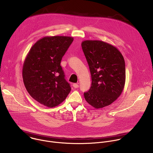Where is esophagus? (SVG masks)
I'll list each match as a JSON object with an SVG mask.
<instances>
[{
    "label": "esophagus",
    "instance_id": "1",
    "mask_svg": "<svg viewBox=\"0 0 153 153\" xmlns=\"http://www.w3.org/2000/svg\"><path fill=\"white\" fill-rule=\"evenodd\" d=\"M73 87H74V88H77L78 87H79V84L78 83H74L73 85Z\"/></svg>",
    "mask_w": 153,
    "mask_h": 153
}]
</instances>
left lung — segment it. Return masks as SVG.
Returning <instances> with one entry per match:
<instances>
[{
    "mask_svg": "<svg viewBox=\"0 0 153 153\" xmlns=\"http://www.w3.org/2000/svg\"><path fill=\"white\" fill-rule=\"evenodd\" d=\"M91 76V86L84 93L86 101L96 109L110 105L122 94L125 83V63L118 49L100 40L82 42Z\"/></svg>",
    "mask_w": 153,
    "mask_h": 153,
    "instance_id": "obj_1",
    "label": "left lung"
}]
</instances>
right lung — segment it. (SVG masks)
I'll use <instances>...</instances> for the list:
<instances>
[{"label":"right lung","mask_w":153,"mask_h":153,"mask_svg":"<svg viewBox=\"0 0 153 153\" xmlns=\"http://www.w3.org/2000/svg\"><path fill=\"white\" fill-rule=\"evenodd\" d=\"M73 40L68 36L44 37L28 52L23 65V80L30 95L40 104L57 106L71 91L60 62Z\"/></svg>","instance_id":"add662e5"}]
</instances>
